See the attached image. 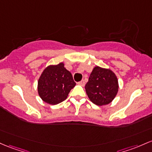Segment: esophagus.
Returning <instances> with one entry per match:
<instances>
[{"instance_id":"obj_1","label":"esophagus","mask_w":152,"mask_h":152,"mask_svg":"<svg viewBox=\"0 0 152 152\" xmlns=\"http://www.w3.org/2000/svg\"><path fill=\"white\" fill-rule=\"evenodd\" d=\"M77 84H79V85H81V86H84V85H85V81H84V80H81V81H79V82H78Z\"/></svg>"}]
</instances>
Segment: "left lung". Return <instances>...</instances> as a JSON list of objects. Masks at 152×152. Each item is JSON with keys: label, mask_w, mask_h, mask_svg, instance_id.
<instances>
[{"label": "left lung", "mask_w": 152, "mask_h": 152, "mask_svg": "<svg viewBox=\"0 0 152 152\" xmlns=\"http://www.w3.org/2000/svg\"><path fill=\"white\" fill-rule=\"evenodd\" d=\"M85 89L94 104L105 105L114 99L118 93V79L111 70L96 66L90 74Z\"/></svg>", "instance_id": "left-lung-1"}]
</instances>
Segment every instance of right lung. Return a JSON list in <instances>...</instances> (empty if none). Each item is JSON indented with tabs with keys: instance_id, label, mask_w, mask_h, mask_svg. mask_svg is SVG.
<instances>
[{
	"instance_id": "1",
	"label": "right lung",
	"mask_w": 152,
	"mask_h": 152,
	"mask_svg": "<svg viewBox=\"0 0 152 152\" xmlns=\"http://www.w3.org/2000/svg\"><path fill=\"white\" fill-rule=\"evenodd\" d=\"M75 85L71 73L61 63L44 70L38 81V93L44 102L57 104L67 98Z\"/></svg>"
}]
</instances>
